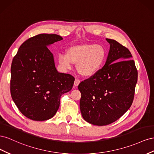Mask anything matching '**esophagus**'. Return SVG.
<instances>
[{
    "label": "esophagus",
    "instance_id": "34e87169",
    "mask_svg": "<svg viewBox=\"0 0 154 154\" xmlns=\"http://www.w3.org/2000/svg\"><path fill=\"white\" fill-rule=\"evenodd\" d=\"M81 82V81L77 79H75V80L74 81V86H78V85H79V83Z\"/></svg>",
    "mask_w": 154,
    "mask_h": 154
}]
</instances>
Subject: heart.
Masks as SVG:
<instances>
[{
	"mask_svg": "<svg viewBox=\"0 0 154 154\" xmlns=\"http://www.w3.org/2000/svg\"><path fill=\"white\" fill-rule=\"evenodd\" d=\"M106 56V50L102 45L83 44L69 47L66 54L60 53L57 62L64 72L72 69L73 63H77L79 73L85 77H91L101 69Z\"/></svg>",
	"mask_w": 154,
	"mask_h": 154,
	"instance_id": "obj_1",
	"label": "heart"
}]
</instances>
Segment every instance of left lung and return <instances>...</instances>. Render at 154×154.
I'll list each match as a JSON object with an SVG mask.
<instances>
[{
  "label": "left lung",
  "instance_id": "8db88e82",
  "mask_svg": "<svg viewBox=\"0 0 154 154\" xmlns=\"http://www.w3.org/2000/svg\"><path fill=\"white\" fill-rule=\"evenodd\" d=\"M106 40L110 47L104 66L78 86L82 116L97 126L111 124L128 111L137 82V71L128 49L113 39Z\"/></svg>",
  "mask_w": 154,
  "mask_h": 154
}]
</instances>
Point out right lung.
<instances>
[{
    "instance_id": "1",
    "label": "right lung",
    "mask_w": 154,
    "mask_h": 154,
    "mask_svg": "<svg viewBox=\"0 0 154 154\" xmlns=\"http://www.w3.org/2000/svg\"><path fill=\"white\" fill-rule=\"evenodd\" d=\"M56 34H39L19 48L11 67L10 91L14 102L24 116L33 121L54 117L60 97L72 89L75 79L58 72L48 47L63 40Z\"/></svg>"
}]
</instances>
